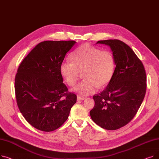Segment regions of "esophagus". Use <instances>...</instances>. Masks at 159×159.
<instances>
[{
    "label": "esophagus",
    "mask_w": 159,
    "mask_h": 159,
    "mask_svg": "<svg viewBox=\"0 0 159 159\" xmlns=\"http://www.w3.org/2000/svg\"><path fill=\"white\" fill-rule=\"evenodd\" d=\"M84 99H86V98H85V97H84L77 96V101H84Z\"/></svg>",
    "instance_id": "obj_1"
}]
</instances>
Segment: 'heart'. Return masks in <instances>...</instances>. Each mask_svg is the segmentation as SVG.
<instances>
[{
	"instance_id": "obj_1",
	"label": "heart",
	"mask_w": 159,
	"mask_h": 159,
	"mask_svg": "<svg viewBox=\"0 0 159 159\" xmlns=\"http://www.w3.org/2000/svg\"><path fill=\"white\" fill-rule=\"evenodd\" d=\"M71 62H63L60 73L67 84L74 86L80 73L86 79L73 89L80 95L95 93L98 88L108 84L115 70V58L111 52L101 51L89 44L79 46L71 56Z\"/></svg>"
}]
</instances>
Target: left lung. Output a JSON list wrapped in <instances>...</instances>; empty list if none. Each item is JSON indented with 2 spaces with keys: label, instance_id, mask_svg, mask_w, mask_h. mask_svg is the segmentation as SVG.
I'll return each instance as SVG.
<instances>
[{
  "label": "left lung",
  "instance_id": "1",
  "mask_svg": "<svg viewBox=\"0 0 159 159\" xmlns=\"http://www.w3.org/2000/svg\"><path fill=\"white\" fill-rule=\"evenodd\" d=\"M110 46L116 66L106 88L94 95L95 106L89 111L99 126L115 130L129 123L143 101L146 89L144 67L132 49L117 39L99 40Z\"/></svg>",
  "mask_w": 159,
  "mask_h": 159
}]
</instances>
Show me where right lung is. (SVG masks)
Here are the masks:
<instances>
[{
	"instance_id": "right-lung-1",
	"label": "right lung",
	"mask_w": 159,
	"mask_h": 159,
	"mask_svg": "<svg viewBox=\"0 0 159 159\" xmlns=\"http://www.w3.org/2000/svg\"><path fill=\"white\" fill-rule=\"evenodd\" d=\"M76 42L46 40L33 48L20 64L15 80L19 109L33 127L52 131L68 119L77 95L68 93L60 66Z\"/></svg>"
}]
</instances>
